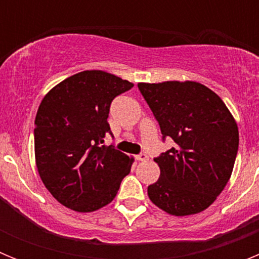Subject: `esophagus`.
I'll return each mask as SVG.
<instances>
[{
  "mask_svg": "<svg viewBox=\"0 0 259 259\" xmlns=\"http://www.w3.org/2000/svg\"><path fill=\"white\" fill-rule=\"evenodd\" d=\"M136 159L137 161H146V159H148V154H145V153H140V154L136 155Z\"/></svg>",
  "mask_w": 259,
  "mask_h": 259,
  "instance_id": "esophagus-1",
  "label": "esophagus"
}]
</instances>
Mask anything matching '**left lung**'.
Wrapping results in <instances>:
<instances>
[{
    "label": "left lung",
    "mask_w": 259,
    "mask_h": 259,
    "mask_svg": "<svg viewBox=\"0 0 259 259\" xmlns=\"http://www.w3.org/2000/svg\"><path fill=\"white\" fill-rule=\"evenodd\" d=\"M175 146L154 159L161 175L148 187L155 206L175 217L197 214L227 185L239 149V128L222 98L197 81L139 83Z\"/></svg>",
    "instance_id": "1"
}]
</instances>
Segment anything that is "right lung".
I'll return each mask as SVG.
<instances>
[{
    "label": "right lung",
    "instance_id": "right-lung-1",
    "mask_svg": "<svg viewBox=\"0 0 259 259\" xmlns=\"http://www.w3.org/2000/svg\"><path fill=\"white\" fill-rule=\"evenodd\" d=\"M134 87L101 70L67 77L47 93L35 119V158L38 175L63 206L91 212L118 193L134 158L106 146L107 123L116 96Z\"/></svg>",
    "mask_w": 259,
    "mask_h": 259
}]
</instances>
